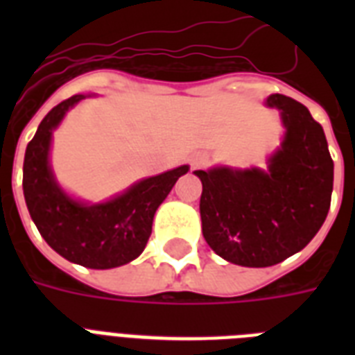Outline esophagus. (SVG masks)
I'll return each instance as SVG.
<instances>
[{"label":"esophagus","mask_w":355,"mask_h":355,"mask_svg":"<svg viewBox=\"0 0 355 355\" xmlns=\"http://www.w3.org/2000/svg\"><path fill=\"white\" fill-rule=\"evenodd\" d=\"M208 162V155H205V153H197V155H193V158H191V167H202Z\"/></svg>","instance_id":"34e87169"}]
</instances>
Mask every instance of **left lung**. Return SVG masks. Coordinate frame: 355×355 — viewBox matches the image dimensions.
<instances>
[{
    "mask_svg": "<svg viewBox=\"0 0 355 355\" xmlns=\"http://www.w3.org/2000/svg\"><path fill=\"white\" fill-rule=\"evenodd\" d=\"M286 136L267 171L214 167L202 182V236L216 254L243 267H270L302 250L322 227L334 189L324 130L302 103L272 94Z\"/></svg>",
    "mask_w": 355,
    "mask_h": 355,
    "instance_id": "left-lung-1",
    "label": "left lung"
}]
</instances>
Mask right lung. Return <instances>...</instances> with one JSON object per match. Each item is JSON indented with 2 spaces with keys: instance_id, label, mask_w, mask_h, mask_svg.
<instances>
[{
  "instance_id": "obj_1",
  "label": "right lung",
  "mask_w": 355,
  "mask_h": 355,
  "mask_svg": "<svg viewBox=\"0 0 355 355\" xmlns=\"http://www.w3.org/2000/svg\"><path fill=\"white\" fill-rule=\"evenodd\" d=\"M85 97H69L38 125L25 149L24 197L31 219L55 252L83 267L112 269L144 252L158 206L189 167L144 178L101 205H85L68 197L49 167L51 134L69 108Z\"/></svg>"
}]
</instances>
